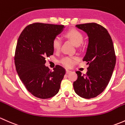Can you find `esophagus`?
Listing matches in <instances>:
<instances>
[{
	"instance_id": "esophagus-1",
	"label": "esophagus",
	"mask_w": 125,
	"mask_h": 125,
	"mask_svg": "<svg viewBox=\"0 0 125 125\" xmlns=\"http://www.w3.org/2000/svg\"><path fill=\"white\" fill-rule=\"evenodd\" d=\"M72 71L71 70H66V73L67 74H69V73H71Z\"/></svg>"
}]
</instances>
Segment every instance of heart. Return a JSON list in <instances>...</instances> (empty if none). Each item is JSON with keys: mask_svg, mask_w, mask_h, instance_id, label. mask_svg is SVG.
Instances as JSON below:
<instances>
[{"mask_svg": "<svg viewBox=\"0 0 125 125\" xmlns=\"http://www.w3.org/2000/svg\"><path fill=\"white\" fill-rule=\"evenodd\" d=\"M65 36L72 41L75 46H79L83 42V36L81 33L76 29H71L67 32ZM52 46L56 51L60 49L61 46V39L59 37H55L52 42ZM78 60V58L74 56H65L61 60V64L66 67H72Z\"/></svg>", "mask_w": 125, "mask_h": 125, "instance_id": "1", "label": "heart"}]
</instances>
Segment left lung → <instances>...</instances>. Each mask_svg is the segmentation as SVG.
<instances>
[{
  "instance_id": "obj_1",
  "label": "left lung",
  "mask_w": 125,
  "mask_h": 125,
  "mask_svg": "<svg viewBox=\"0 0 125 125\" xmlns=\"http://www.w3.org/2000/svg\"><path fill=\"white\" fill-rule=\"evenodd\" d=\"M87 33L88 44L83 61L89 65L86 74L76 71L78 79L73 82L76 93L85 99L96 97L110 82L115 67L116 57L111 37L104 27L95 23L76 24Z\"/></svg>"
}]
</instances>
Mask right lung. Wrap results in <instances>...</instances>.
Returning <instances> with one entry per match:
<instances>
[{
  "instance_id": "right-lung-1",
  "label": "right lung",
  "mask_w": 125,
  "mask_h": 125,
  "mask_svg": "<svg viewBox=\"0 0 125 125\" xmlns=\"http://www.w3.org/2000/svg\"><path fill=\"white\" fill-rule=\"evenodd\" d=\"M64 25L35 23L27 26L18 39L14 62L20 80L35 97L48 99L58 93L65 70L56 65L51 71L46 59L53 54V39Z\"/></svg>"
}]
</instances>
